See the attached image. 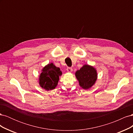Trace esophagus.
Instances as JSON below:
<instances>
[{
	"instance_id": "esophagus-1",
	"label": "esophagus",
	"mask_w": 133,
	"mask_h": 133,
	"mask_svg": "<svg viewBox=\"0 0 133 133\" xmlns=\"http://www.w3.org/2000/svg\"><path fill=\"white\" fill-rule=\"evenodd\" d=\"M66 70L68 72V73H71V72L73 71V69H72L71 68H70V67H68L66 68Z\"/></svg>"
}]
</instances>
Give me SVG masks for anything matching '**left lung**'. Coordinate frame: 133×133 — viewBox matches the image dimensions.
Returning a JSON list of instances; mask_svg holds the SVG:
<instances>
[{
    "label": "left lung",
    "mask_w": 133,
    "mask_h": 133,
    "mask_svg": "<svg viewBox=\"0 0 133 133\" xmlns=\"http://www.w3.org/2000/svg\"><path fill=\"white\" fill-rule=\"evenodd\" d=\"M75 75L80 87L83 89H89L96 83L98 78L97 70L88 64L84 65L75 72Z\"/></svg>",
    "instance_id": "left-lung-1"
}]
</instances>
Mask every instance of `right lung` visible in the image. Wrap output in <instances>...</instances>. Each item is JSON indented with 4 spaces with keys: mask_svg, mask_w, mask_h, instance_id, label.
Instances as JSON below:
<instances>
[{
    "mask_svg": "<svg viewBox=\"0 0 133 133\" xmlns=\"http://www.w3.org/2000/svg\"><path fill=\"white\" fill-rule=\"evenodd\" d=\"M62 72L60 68L56 66L53 63L48 64L42 69L38 78L39 85L47 91L54 89L57 87L59 76Z\"/></svg>",
    "mask_w": 133,
    "mask_h": 133,
    "instance_id": "add662e5",
    "label": "right lung"
}]
</instances>
